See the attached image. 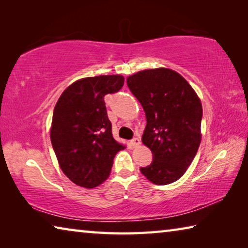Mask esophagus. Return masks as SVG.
I'll return each mask as SVG.
<instances>
[{
	"label": "esophagus",
	"instance_id": "obj_1",
	"mask_svg": "<svg viewBox=\"0 0 248 248\" xmlns=\"http://www.w3.org/2000/svg\"><path fill=\"white\" fill-rule=\"evenodd\" d=\"M130 143H131L132 146H138L141 144V140L139 139V138H133V139L130 141Z\"/></svg>",
	"mask_w": 248,
	"mask_h": 248
}]
</instances>
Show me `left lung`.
<instances>
[{"instance_id":"obj_1","label":"left lung","mask_w":248,"mask_h":248,"mask_svg":"<svg viewBox=\"0 0 248 248\" xmlns=\"http://www.w3.org/2000/svg\"><path fill=\"white\" fill-rule=\"evenodd\" d=\"M127 85L144 109L142 142L153 154L152 163L141 167V173L155 185L174 183L200 145V99L182 75L165 68L140 71L127 78Z\"/></svg>"}]
</instances>
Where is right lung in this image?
Segmentation results:
<instances>
[{
  "label": "right lung",
  "mask_w": 248,
  "mask_h": 248,
  "mask_svg": "<svg viewBox=\"0 0 248 248\" xmlns=\"http://www.w3.org/2000/svg\"><path fill=\"white\" fill-rule=\"evenodd\" d=\"M121 75L85 78L66 89L54 107L50 138L59 165L71 182L94 188L108 178L124 146L112 138L104 97L124 86Z\"/></svg>",
  "instance_id": "right-lung-1"
}]
</instances>
